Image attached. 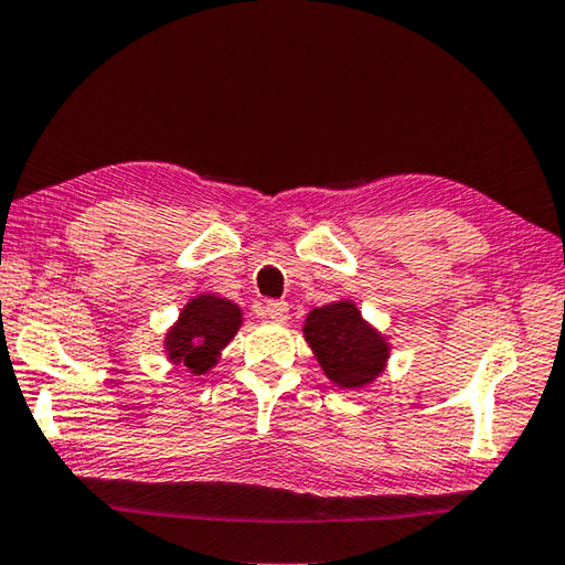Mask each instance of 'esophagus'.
<instances>
[{"mask_svg":"<svg viewBox=\"0 0 565 565\" xmlns=\"http://www.w3.org/2000/svg\"><path fill=\"white\" fill-rule=\"evenodd\" d=\"M262 316L271 318V321H276V323H284L286 318H289V303H286V301H266L262 306Z\"/></svg>","mask_w":565,"mask_h":565,"instance_id":"obj_1","label":"esophagus"}]
</instances>
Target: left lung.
Segmentation results:
<instances>
[{
    "label": "left lung",
    "mask_w": 565,
    "mask_h": 565,
    "mask_svg": "<svg viewBox=\"0 0 565 565\" xmlns=\"http://www.w3.org/2000/svg\"><path fill=\"white\" fill-rule=\"evenodd\" d=\"M303 338L328 381L345 390L371 385L385 371L390 358L387 335L367 323L348 299L306 316Z\"/></svg>",
    "instance_id": "left-lung-1"
}]
</instances>
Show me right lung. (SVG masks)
Listing matches in <instances>:
<instances>
[{"mask_svg": "<svg viewBox=\"0 0 565 565\" xmlns=\"http://www.w3.org/2000/svg\"><path fill=\"white\" fill-rule=\"evenodd\" d=\"M242 309L230 299L200 294L182 306L180 318L166 333V355L192 375H204L217 365L224 348L242 328Z\"/></svg>", "mask_w": 565, "mask_h": 565, "instance_id": "right-lung-1", "label": "right lung"}]
</instances>
